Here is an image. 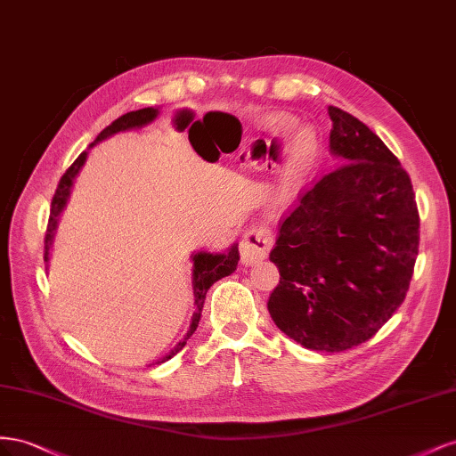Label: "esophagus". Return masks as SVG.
I'll return each instance as SVG.
<instances>
[{
  "mask_svg": "<svg viewBox=\"0 0 456 456\" xmlns=\"http://www.w3.org/2000/svg\"><path fill=\"white\" fill-rule=\"evenodd\" d=\"M275 244V232L267 225H252L244 231L240 240V257L244 264H254L269 254Z\"/></svg>",
  "mask_w": 456,
  "mask_h": 456,
  "instance_id": "1",
  "label": "esophagus"
}]
</instances>
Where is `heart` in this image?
I'll use <instances>...</instances> for the list:
<instances>
[{"instance_id": "1", "label": "heart", "mask_w": 456, "mask_h": 456, "mask_svg": "<svg viewBox=\"0 0 456 456\" xmlns=\"http://www.w3.org/2000/svg\"><path fill=\"white\" fill-rule=\"evenodd\" d=\"M311 151H314V142L309 141L307 135H300V137H297V141L294 142V160L297 164L307 160V156L311 154Z\"/></svg>"}]
</instances>
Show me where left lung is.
<instances>
[{
	"mask_svg": "<svg viewBox=\"0 0 456 456\" xmlns=\"http://www.w3.org/2000/svg\"><path fill=\"white\" fill-rule=\"evenodd\" d=\"M340 164L284 216L271 262L281 281L267 309L294 342L344 351L379 332L405 300L420 216L409 174L369 126L329 107Z\"/></svg>",
	"mask_w": 456,
	"mask_h": 456,
	"instance_id": "obj_1",
	"label": "left lung"
}]
</instances>
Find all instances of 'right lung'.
I'll use <instances>...</instances> for the list:
<instances>
[{"mask_svg": "<svg viewBox=\"0 0 456 456\" xmlns=\"http://www.w3.org/2000/svg\"><path fill=\"white\" fill-rule=\"evenodd\" d=\"M156 114H159V110L149 107V109H141V110H134V112H127L124 116H120L118 120H114L110 126H107L102 132L97 135L95 142L102 141L109 135H114L118 132H126V129H132V127H141L145 126L149 122H152L156 118ZM86 156L87 152L84 151L77 159L72 162V166L69 167L67 172L62 174L59 185H57V191L53 194V200H51V214H49V221H47V231H45V239H44V250H45V262H47V252H49V246H51V239H53V231H55V225H57V217L61 214V210L64 208V204H67V199L70 194V187H72V181L77 174V170L84 166L86 162ZM192 264H194V269H192V290H194V304H197V311H194L192 315V322H191V330L187 332V338L183 342H179V346L172 351L170 355H167L164 361L172 359L175 354H179L181 349H183V346L187 344L189 338L192 336V332L197 330L199 322H200V317H202V307H204V300H206V292L210 286L219 281L221 277H227L231 275L232 271L237 269V264H239V248L237 246H232V248L227 252V254H208V252H199L192 256ZM162 361V362H164Z\"/></svg>", "mask_w": 456, "mask_h": 456, "instance_id": "obj_1", "label": "right lung"}]
</instances>
